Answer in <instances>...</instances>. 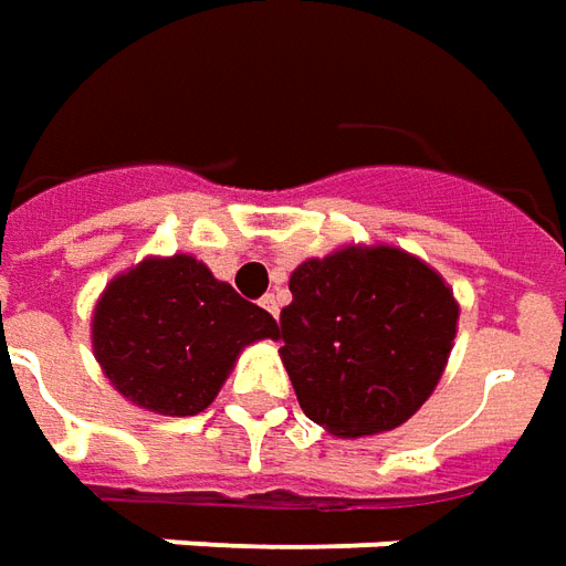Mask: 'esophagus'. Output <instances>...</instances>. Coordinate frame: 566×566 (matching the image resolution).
I'll return each mask as SVG.
<instances>
[{
	"label": "esophagus",
	"instance_id": "obj_1",
	"mask_svg": "<svg viewBox=\"0 0 566 566\" xmlns=\"http://www.w3.org/2000/svg\"><path fill=\"white\" fill-rule=\"evenodd\" d=\"M260 306H263V310L270 312L272 318H275V315H279V294H266L263 300H260Z\"/></svg>",
	"mask_w": 566,
	"mask_h": 566
}]
</instances>
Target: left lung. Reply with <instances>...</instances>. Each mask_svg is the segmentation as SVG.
<instances>
[{
  "label": "left lung",
  "mask_w": 566,
  "mask_h": 566,
  "mask_svg": "<svg viewBox=\"0 0 566 566\" xmlns=\"http://www.w3.org/2000/svg\"><path fill=\"white\" fill-rule=\"evenodd\" d=\"M282 361L312 422L339 438L407 422L444 374L460 306L444 279L392 244H346L291 272Z\"/></svg>",
  "instance_id": "left-lung-1"
}]
</instances>
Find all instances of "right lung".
<instances>
[{
  "mask_svg": "<svg viewBox=\"0 0 566 566\" xmlns=\"http://www.w3.org/2000/svg\"><path fill=\"white\" fill-rule=\"evenodd\" d=\"M266 337H279L270 312L189 254L149 256L116 275L91 318V346L106 379L161 417L201 413L239 352Z\"/></svg>",
  "mask_w": 566,
  "mask_h": 566,
  "instance_id": "right-lung-1",
  "label": "right lung"
}]
</instances>
